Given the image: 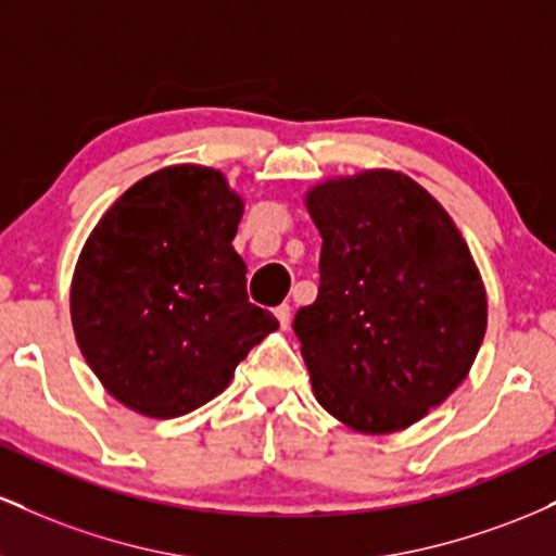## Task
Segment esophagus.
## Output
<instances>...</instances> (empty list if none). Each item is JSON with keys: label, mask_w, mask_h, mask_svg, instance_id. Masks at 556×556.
<instances>
[{"label": "esophagus", "mask_w": 556, "mask_h": 556, "mask_svg": "<svg viewBox=\"0 0 556 556\" xmlns=\"http://www.w3.org/2000/svg\"><path fill=\"white\" fill-rule=\"evenodd\" d=\"M274 316H277L279 327H282V329L290 327V318H292V311H290V305H287V303L277 305V308H274Z\"/></svg>", "instance_id": "obj_1"}]
</instances>
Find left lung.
Segmentation results:
<instances>
[{
	"label": "left lung",
	"instance_id": "obj_1",
	"mask_svg": "<svg viewBox=\"0 0 556 556\" xmlns=\"http://www.w3.org/2000/svg\"><path fill=\"white\" fill-rule=\"evenodd\" d=\"M321 235L318 298L295 329L318 405L358 433H394L463 384L486 334V287L452 216L394 169L305 193Z\"/></svg>",
	"mask_w": 556,
	"mask_h": 556
}]
</instances>
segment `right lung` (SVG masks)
Wrapping results in <instances>:
<instances>
[{
    "instance_id": "obj_1",
    "label": "right lung",
    "mask_w": 556,
    "mask_h": 556,
    "mask_svg": "<svg viewBox=\"0 0 556 556\" xmlns=\"http://www.w3.org/2000/svg\"><path fill=\"white\" fill-rule=\"evenodd\" d=\"M242 208L225 172L175 164L127 188L83 245L70 285L75 340L101 387L140 416L206 405L279 329L248 303V266L232 248Z\"/></svg>"
}]
</instances>
